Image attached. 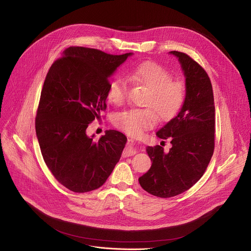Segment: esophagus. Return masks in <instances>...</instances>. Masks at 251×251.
Masks as SVG:
<instances>
[{"label":"esophagus","instance_id":"esophagus-1","mask_svg":"<svg viewBox=\"0 0 251 251\" xmlns=\"http://www.w3.org/2000/svg\"><path fill=\"white\" fill-rule=\"evenodd\" d=\"M134 145H135L134 141H133L132 139H129L126 148H125L124 151H123V156H124V157L133 156V155H135L136 153H137V151H136V149H134Z\"/></svg>","mask_w":251,"mask_h":251}]
</instances>
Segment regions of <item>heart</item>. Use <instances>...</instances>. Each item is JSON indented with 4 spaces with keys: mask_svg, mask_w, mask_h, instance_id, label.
I'll use <instances>...</instances> for the list:
<instances>
[{
    "mask_svg": "<svg viewBox=\"0 0 251 251\" xmlns=\"http://www.w3.org/2000/svg\"><path fill=\"white\" fill-rule=\"evenodd\" d=\"M126 78L135 85L148 89L144 100L146 109H130L114 117V125L128 135L138 136L150 128L156 119L168 121L183 106L186 98L184 85L173 81L172 75L162 66L145 61L126 72ZM129 86L125 79H114L108 86V99L115 106L123 105L128 96Z\"/></svg>",
    "mask_w": 251,
    "mask_h": 251,
    "instance_id": "heart-1",
    "label": "heart"
}]
</instances>
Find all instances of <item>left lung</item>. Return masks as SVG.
Instances as JSON below:
<instances>
[{"mask_svg":"<svg viewBox=\"0 0 251 251\" xmlns=\"http://www.w3.org/2000/svg\"><path fill=\"white\" fill-rule=\"evenodd\" d=\"M185 76L186 98L181 110L156 135L170 139L172 147L148 146L151 168L139 178L148 193L168 198L192 187L206 170L214 151L215 107L210 79L203 68L187 54L171 51Z\"/></svg>","mask_w":251,"mask_h":251,"instance_id":"left-lung-1","label":"left lung"}]
</instances>
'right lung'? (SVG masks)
I'll return each instance as SVG.
<instances>
[{"instance_id": "1", "label": "right lung", "mask_w": 251, "mask_h": 251, "mask_svg": "<svg viewBox=\"0 0 251 251\" xmlns=\"http://www.w3.org/2000/svg\"><path fill=\"white\" fill-rule=\"evenodd\" d=\"M73 46L50 67L35 120L40 149L59 183L73 192L101 187L119 161L124 134L108 130L98 141L86 129L106 110L109 78L131 56Z\"/></svg>"}]
</instances>
